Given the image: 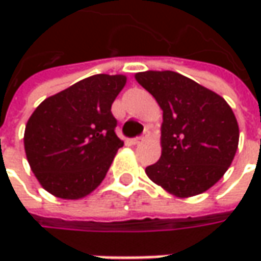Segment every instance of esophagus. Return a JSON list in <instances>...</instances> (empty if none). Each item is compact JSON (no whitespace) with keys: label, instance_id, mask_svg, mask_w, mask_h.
<instances>
[{"label":"esophagus","instance_id":"obj_1","mask_svg":"<svg viewBox=\"0 0 261 261\" xmlns=\"http://www.w3.org/2000/svg\"><path fill=\"white\" fill-rule=\"evenodd\" d=\"M145 141V136H138V138H134L132 139V144L134 145H138V144H142Z\"/></svg>","mask_w":261,"mask_h":261}]
</instances>
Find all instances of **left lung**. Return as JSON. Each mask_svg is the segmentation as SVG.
Wrapping results in <instances>:
<instances>
[{
	"label": "left lung",
	"mask_w": 261,
	"mask_h": 261,
	"mask_svg": "<svg viewBox=\"0 0 261 261\" xmlns=\"http://www.w3.org/2000/svg\"><path fill=\"white\" fill-rule=\"evenodd\" d=\"M135 80L163 110L161 156L146 175L175 197L200 195L231 166L240 139L236 115L215 91L174 71H145Z\"/></svg>",
	"instance_id": "1"
}]
</instances>
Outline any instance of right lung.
<instances>
[{"label":"right lung","mask_w":261,"mask_h":261,"mask_svg":"<svg viewBox=\"0 0 261 261\" xmlns=\"http://www.w3.org/2000/svg\"><path fill=\"white\" fill-rule=\"evenodd\" d=\"M126 75L97 74L45 98L27 120L24 151L37 181L59 199H83L105 180L123 141L112 105Z\"/></svg>","instance_id":"add662e5"}]
</instances>
